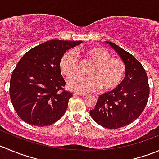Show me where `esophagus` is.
I'll return each mask as SVG.
<instances>
[{
  "mask_svg": "<svg viewBox=\"0 0 159 159\" xmlns=\"http://www.w3.org/2000/svg\"><path fill=\"white\" fill-rule=\"evenodd\" d=\"M74 95H78V96H85L87 95V93H73Z\"/></svg>",
  "mask_w": 159,
  "mask_h": 159,
  "instance_id": "obj_1",
  "label": "esophagus"
}]
</instances>
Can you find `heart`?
<instances>
[{"label": "heart", "instance_id": "b5f03b06", "mask_svg": "<svg viewBox=\"0 0 159 159\" xmlns=\"http://www.w3.org/2000/svg\"><path fill=\"white\" fill-rule=\"evenodd\" d=\"M83 58L93 63L87 71L88 76H73L67 80L68 88L79 93L93 91L101 88L110 91L117 88L126 75V66L119 58H111L106 49L101 47L85 48L80 51ZM61 73L70 77L78 70V61L73 51L65 53L59 61Z\"/></svg>", "mask_w": 159, "mask_h": 159}]
</instances>
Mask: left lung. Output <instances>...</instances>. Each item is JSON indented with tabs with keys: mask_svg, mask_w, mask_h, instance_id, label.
I'll return each mask as SVG.
<instances>
[{
	"mask_svg": "<svg viewBox=\"0 0 159 159\" xmlns=\"http://www.w3.org/2000/svg\"><path fill=\"white\" fill-rule=\"evenodd\" d=\"M105 43L122 60L126 75L117 88L98 97L90 115L101 126L118 129L127 126L140 116L148 100L150 89L146 72L134 56L112 42Z\"/></svg>",
	"mask_w": 159,
	"mask_h": 159,
	"instance_id": "left-lung-1",
	"label": "left lung"
}]
</instances>
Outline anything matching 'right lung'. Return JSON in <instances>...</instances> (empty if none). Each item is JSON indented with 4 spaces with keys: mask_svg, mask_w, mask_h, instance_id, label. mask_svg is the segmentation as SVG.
Instances as JSON below:
<instances>
[{
    "mask_svg": "<svg viewBox=\"0 0 159 159\" xmlns=\"http://www.w3.org/2000/svg\"><path fill=\"white\" fill-rule=\"evenodd\" d=\"M83 41L52 40L27 51L18 62L10 80L9 93L18 116L26 123L49 126L66 112L71 92L66 84L59 61L66 51Z\"/></svg>",
    "mask_w": 159,
    "mask_h": 159,
    "instance_id": "1",
    "label": "right lung"
}]
</instances>
